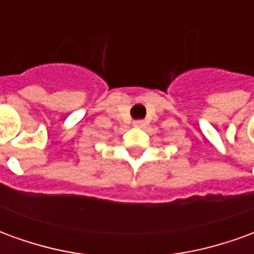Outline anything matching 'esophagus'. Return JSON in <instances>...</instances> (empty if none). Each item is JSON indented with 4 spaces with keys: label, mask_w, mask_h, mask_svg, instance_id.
I'll return each mask as SVG.
<instances>
[{
    "label": "esophagus",
    "mask_w": 254,
    "mask_h": 254,
    "mask_svg": "<svg viewBox=\"0 0 254 254\" xmlns=\"http://www.w3.org/2000/svg\"><path fill=\"white\" fill-rule=\"evenodd\" d=\"M144 125H145V122H144L143 120H137V121L133 122V127H143Z\"/></svg>",
    "instance_id": "obj_1"
}]
</instances>
